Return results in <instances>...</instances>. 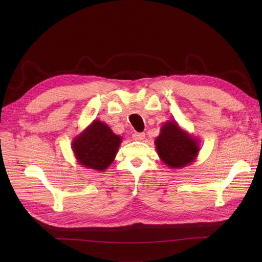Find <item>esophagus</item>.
<instances>
[{
	"label": "esophagus",
	"mask_w": 262,
	"mask_h": 262,
	"mask_svg": "<svg viewBox=\"0 0 262 262\" xmlns=\"http://www.w3.org/2000/svg\"><path fill=\"white\" fill-rule=\"evenodd\" d=\"M132 138H133V140H136V141H143L145 139V134L136 132V133H133Z\"/></svg>",
	"instance_id": "obj_1"
}]
</instances>
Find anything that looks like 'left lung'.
<instances>
[{
  "instance_id": "8db88e82",
  "label": "left lung",
  "mask_w": 262,
  "mask_h": 262,
  "mask_svg": "<svg viewBox=\"0 0 262 262\" xmlns=\"http://www.w3.org/2000/svg\"><path fill=\"white\" fill-rule=\"evenodd\" d=\"M157 154L170 168H184L193 163L200 152L198 139L189 134L175 120L166 121L155 140Z\"/></svg>"
}]
</instances>
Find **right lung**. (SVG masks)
<instances>
[{
	"label": "right lung",
	"instance_id": "obj_1",
	"mask_svg": "<svg viewBox=\"0 0 262 262\" xmlns=\"http://www.w3.org/2000/svg\"><path fill=\"white\" fill-rule=\"evenodd\" d=\"M121 142L105 122L94 120L73 139L72 150L83 167L104 171L114 162Z\"/></svg>",
	"mask_w": 262,
	"mask_h": 262
}]
</instances>
